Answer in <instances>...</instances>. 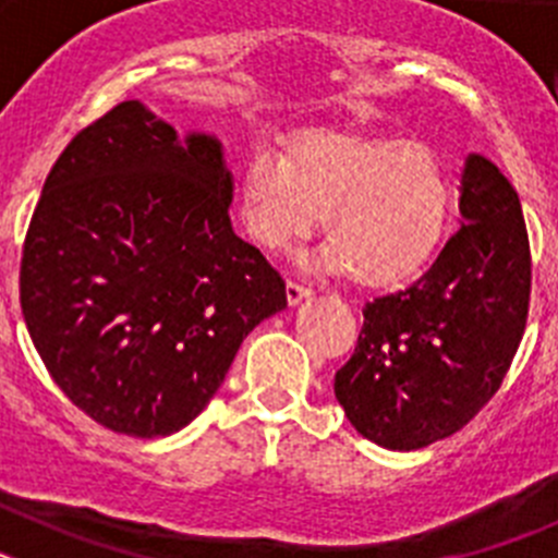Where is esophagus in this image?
<instances>
[{
  "mask_svg": "<svg viewBox=\"0 0 558 558\" xmlns=\"http://www.w3.org/2000/svg\"><path fill=\"white\" fill-rule=\"evenodd\" d=\"M284 293H288V304H290V307H295V304H299V302L310 299V295H313V290L304 288V284H299V282H288Z\"/></svg>",
  "mask_w": 558,
  "mask_h": 558,
  "instance_id": "1",
  "label": "esophagus"
}]
</instances>
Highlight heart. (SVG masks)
Segmentation results:
<instances>
[{
  "mask_svg": "<svg viewBox=\"0 0 558 558\" xmlns=\"http://www.w3.org/2000/svg\"><path fill=\"white\" fill-rule=\"evenodd\" d=\"M327 231L307 265L352 270L360 284L411 279L438 248L450 181L425 145L338 131L299 133L279 156L256 147L240 172V218L263 248L276 251Z\"/></svg>",
  "mask_w": 558,
  "mask_h": 558,
  "instance_id": "b5f03b06",
  "label": "heart"
}]
</instances>
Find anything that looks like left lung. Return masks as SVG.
I'll return each instance as SVG.
<instances>
[{
    "mask_svg": "<svg viewBox=\"0 0 558 558\" xmlns=\"http://www.w3.org/2000/svg\"><path fill=\"white\" fill-rule=\"evenodd\" d=\"M461 229L405 290L363 307L335 399L386 450H418L481 411L520 347L531 293L529 231L511 181L481 153L458 175Z\"/></svg>",
    "mask_w": 558,
    "mask_h": 558,
    "instance_id": "left-lung-1",
    "label": "left lung"
}]
</instances>
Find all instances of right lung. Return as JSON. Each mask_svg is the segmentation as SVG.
Returning <instances> with one entry per match:
<instances>
[{
    "mask_svg": "<svg viewBox=\"0 0 558 558\" xmlns=\"http://www.w3.org/2000/svg\"><path fill=\"white\" fill-rule=\"evenodd\" d=\"M215 133L142 100L83 128L44 181L22 256V315L83 413L170 436L198 416L245 335L288 307L282 276L234 234Z\"/></svg>",
    "mask_w": 558,
    "mask_h": 558,
    "instance_id": "obj_1",
    "label": "right lung"
}]
</instances>
